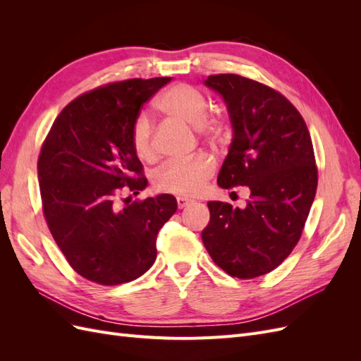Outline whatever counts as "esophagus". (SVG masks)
I'll return each instance as SVG.
<instances>
[{
  "instance_id": "1",
  "label": "esophagus",
  "mask_w": 361,
  "mask_h": 361,
  "mask_svg": "<svg viewBox=\"0 0 361 361\" xmlns=\"http://www.w3.org/2000/svg\"><path fill=\"white\" fill-rule=\"evenodd\" d=\"M194 200L187 199V197H178V207L179 209H183V207H187L188 204H191Z\"/></svg>"
}]
</instances>
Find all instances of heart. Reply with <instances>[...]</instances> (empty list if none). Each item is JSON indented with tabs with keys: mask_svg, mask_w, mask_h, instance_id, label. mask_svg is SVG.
Returning <instances> with one entry per match:
<instances>
[{
	"mask_svg": "<svg viewBox=\"0 0 361 361\" xmlns=\"http://www.w3.org/2000/svg\"><path fill=\"white\" fill-rule=\"evenodd\" d=\"M159 111L170 118L194 126L206 140H216L223 134L220 116L209 114V99L191 84L179 82L164 92L158 101ZM130 146L134 154L145 162H155L158 150L154 126L149 116L138 114L130 125ZM215 170V161L207 155H197L188 161H170L154 176V187L167 194L197 195Z\"/></svg>",
	"mask_w": 361,
	"mask_h": 361,
	"instance_id": "heart-1",
	"label": "heart"
}]
</instances>
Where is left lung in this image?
Segmentation results:
<instances>
[{
    "label": "left lung",
    "mask_w": 361,
    "mask_h": 361,
    "mask_svg": "<svg viewBox=\"0 0 361 361\" xmlns=\"http://www.w3.org/2000/svg\"><path fill=\"white\" fill-rule=\"evenodd\" d=\"M233 125V140L218 173L221 188L248 187L244 209L209 202L202 232L215 264L228 276L255 279L276 269L298 244L318 188L310 133L288 97L236 73L209 75Z\"/></svg>",
    "instance_id": "obj_1"
}]
</instances>
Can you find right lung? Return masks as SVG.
<instances>
[{
	"label": "right lung",
	"instance_id": "right-lung-1",
	"mask_svg": "<svg viewBox=\"0 0 361 361\" xmlns=\"http://www.w3.org/2000/svg\"><path fill=\"white\" fill-rule=\"evenodd\" d=\"M171 78L108 82L75 97L54 120L37 161L42 209L75 272L102 286L143 276L157 259L159 228L174 195L130 202L146 188L130 146L141 106Z\"/></svg>",
	"mask_w": 361,
	"mask_h": 361
}]
</instances>
